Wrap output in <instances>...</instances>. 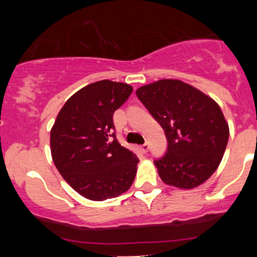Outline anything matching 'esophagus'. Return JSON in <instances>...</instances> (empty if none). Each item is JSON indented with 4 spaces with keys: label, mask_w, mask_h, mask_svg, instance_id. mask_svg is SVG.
Listing matches in <instances>:
<instances>
[{
    "label": "esophagus",
    "mask_w": 257,
    "mask_h": 257,
    "mask_svg": "<svg viewBox=\"0 0 257 257\" xmlns=\"http://www.w3.org/2000/svg\"><path fill=\"white\" fill-rule=\"evenodd\" d=\"M149 149H150V145H149V144H147V143H145V144H144V145L140 146V150H142L144 153L149 152Z\"/></svg>",
    "instance_id": "obj_1"
}]
</instances>
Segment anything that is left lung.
<instances>
[{"label":"left lung","mask_w":257,"mask_h":257,"mask_svg":"<svg viewBox=\"0 0 257 257\" xmlns=\"http://www.w3.org/2000/svg\"><path fill=\"white\" fill-rule=\"evenodd\" d=\"M167 138L154 161L165 184L192 189L212 177L222 160L229 127L214 99L179 79H160L136 91Z\"/></svg>","instance_id":"8db88e82"}]
</instances>
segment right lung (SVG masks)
Wrapping results in <instances>:
<instances>
[{
	"label": "right lung",
	"instance_id": "obj_1",
	"mask_svg": "<svg viewBox=\"0 0 257 257\" xmlns=\"http://www.w3.org/2000/svg\"><path fill=\"white\" fill-rule=\"evenodd\" d=\"M133 87L104 79L89 84L66 100L50 132L51 157L64 180L84 198L104 201L131 187L139 159L122 147L113 113Z\"/></svg>",
	"mask_w": 257,
	"mask_h": 257
}]
</instances>
